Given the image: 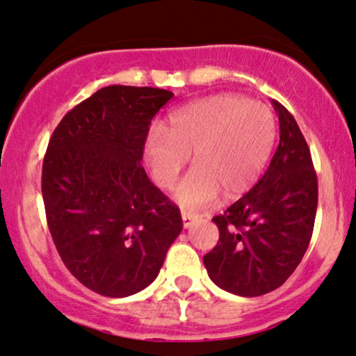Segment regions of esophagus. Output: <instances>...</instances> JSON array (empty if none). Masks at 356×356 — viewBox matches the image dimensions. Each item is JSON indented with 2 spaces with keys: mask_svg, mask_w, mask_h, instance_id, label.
<instances>
[{
  "mask_svg": "<svg viewBox=\"0 0 356 356\" xmlns=\"http://www.w3.org/2000/svg\"><path fill=\"white\" fill-rule=\"evenodd\" d=\"M181 220H183V227L190 228L193 225V221L196 220V215L191 211H181Z\"/></svg>",
  "mask_w": 356,
  "mask_h": 356,
  "instance_id": "esophagus-1",
  "label": "esophagus"
}]
</instances>
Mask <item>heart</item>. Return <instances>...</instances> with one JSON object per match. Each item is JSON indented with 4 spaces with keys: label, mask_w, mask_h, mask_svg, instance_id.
<instances>
[{
    "label": "heart",
    "mask_w": 356,
    "mask_h": 356,
    "mask_svg": "<svg viewBox=\"0 0 356 356\" xmlns=\"http://www.w3.org/2000/svg\"><path fill=\"white\" fill-rule=\"evenodd\" d=\"M277 138V121L266 104L223 93L185 104L170 115L168 128L154 124L145 156L158 186L171 188L190 161L196 168L179 183L183 207H204L223 193L235 200L258 181Z\"/></svg>",
    "instance_id": "b5f03b06"
}]
</instances>
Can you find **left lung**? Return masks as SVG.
<instances>
[{
    "label": "left lung",
    "instance_id": "left-lung-1",
    "mask_svg": "<svg viewBox=\"0 0 356 356\" xmlns=\"http://www.w3.org/2000/svg\"><path fill=\"white\" fill-rule=\"evenodd\" d=\"M280 143L268 170L248 193L213 218L220 240L203 257L215 285L238 296L277 290L310 245L318 181L310 148L291 113L275 102Z\"/></svg>",
    "mask_w": 356,
    "mask_h": 356
}]
</instances>
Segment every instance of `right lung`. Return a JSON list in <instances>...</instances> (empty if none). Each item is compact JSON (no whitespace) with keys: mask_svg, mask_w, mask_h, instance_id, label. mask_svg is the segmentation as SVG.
<instances>
[{"mask_svg":"<svg viewBox=\"0 0 356 356\" xmlns=\"http://www.w3.org/2000/svg\"><path fill=\"white\" fill-rule=\"evenodd\" d=\"M171 98L161 88H102L49 138L41 175L46 221L66 268L95 293L123 298L145 290L183 228L179 208L141 166L153 116Z\"/></svg>","mask_w":356,"mask_h":356,"instance_id":"add662e5","label":"right lung"}]
</instances>
